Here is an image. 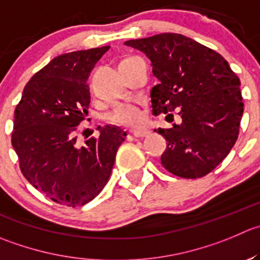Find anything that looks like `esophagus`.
<instances>
[{"label":"esophagus","instance_id":"34e87169","mask_svg":"<svg viewBox=\"0 0 260 260\" xmlns=\"http://www.w3.org/2000/svg\"><path fill=\"white\" fill-rule=\"evenodd\" d=\"M132 135L133 137L136 138H143V137H147L150 135L148 131H142V129H137V131H132Z\"/></svg>","mask_w":260,"mask_h":260}]
</instances>
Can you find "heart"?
<instances>
[{"instance_id":"obj_1","label":"heart","mask_w":260,"mask_h":260,"mask_svg":"<svg viewBox=\"0 0 260 260\" xmlns=\"http://www.w3.org/2000/svg\"><path fill=\"white\" fill-rule=\"evenodd\" d=\"M109 122L120 125H138L142 122V113L133 105H119L109 115Z\"/></svg>"}]
</instances>
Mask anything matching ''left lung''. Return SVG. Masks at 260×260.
<instances>
[{
	"label": "left lung",
	"mask_w": 260,
	"mask_h": 260,
	"mask_svg": "<svg viewBox=\"0 0 260 260\" xmlns=\"http://www.w3.org/2000/svg\"><path fill=\"white\" fill-rule=\"evenodd\" d=\"M152 62L158 84L151 90L152 114L180 109L181 124L158 132L168 142L161 164L185 179L207 175L229 155L244 112L240 80L211 48L175 32L124 43Z\"/></svg>",
	"instance_id": "left-lung-1"
}]
</instances>
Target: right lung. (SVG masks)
<instances>
[{
  "label": "right lung",
  "mask_w": 260,
  "mask_h": 260,
  "mask_svg": "<svg viewBox=\"0 0 260 260\" xmlns=\"http://www.w3.org/2000/svg\"><path fill=\"white\" fill-rule=\"evenodd\" d=\"M109 45L53 58L25 86L16 105L11 143L20 170L34 188L58 205L84 206L109 180L125 132L98 127L99 138L77 145V125L87 115V79Z\"/></svg>",
  "instance_id": "1"
}]
</instances>
